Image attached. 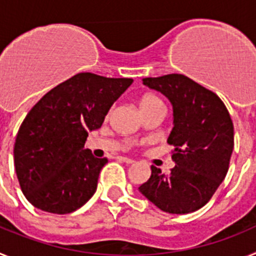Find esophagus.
<instances>
[{"mask_svg": "<svg viewBox=\"0 0 256 256\" xmlns=\"http://www.w3.org/2000/svg\"><path fill=\"white\" fill-rule=\"evenodd\" d=\"M116 159L119 160V162H126V164H133V162H134V160L130 159V158H126V156H116Z\"/></svg>", "mask_w": 256, "mask_h": 256, "instance_id": "1", "label": "esophagus"}]
</instances>
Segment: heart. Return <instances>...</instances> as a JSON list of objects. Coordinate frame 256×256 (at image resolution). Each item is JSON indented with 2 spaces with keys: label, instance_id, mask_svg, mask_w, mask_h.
<instances>
[{
  "label": "heart",
  "instance_id": "b5f03b06",
  "mask_svg": "<svg viewBox=\"0 0 256 256\" xmlns=\"http://www.w3.org/2000/svg\"><path fill=\"white\" fill-rule=\"evenodd\" d=\"M160 104H162V101H160L156 96H152V94H146V96L142 97L141 101H140V108L144 110V108H151V106H155V105H160Z\"/></svg>",
  "mask_w": 256,
  "mask_h": 256
}]
</instances>
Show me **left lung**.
<instances>
[{"label": "left lung", "mask_w": 256, "mask_h": 256, "mask_svg": "<svg viewBox=\"0 0 256 256\" xmlns=\"http://www.w3.org/2000/svg\"><path fill=\"white\" fill-rule=\"evenodd\" d=\"M142 82L164 94L173 108V128L166 142L174 146L176 166L162 174L152 165L150 178L138 191L165 212H196L212 198L228 172L234 151L230 112L216 94L182 74Z\"/></svg>", "instance_id": "1"}]
</instances>
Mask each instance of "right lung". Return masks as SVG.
<instances>
[{"label":"right lung","instance_id":"right-lung-1","mask_svg":"<svg viewBox=\"0 0 256 256\" xmlns=\"http://www.w3.org/2000/svg\"><path fill=\"white\" fill-rule=\"evenodd\" d=\"M133 83L79 73L47 92L20 126L14 165L26 200L42 212L69 214L94 196L108 159L84 148L112 104Z\"/></svg>","mask_w":256,"mask_h":256}]
</instances>
